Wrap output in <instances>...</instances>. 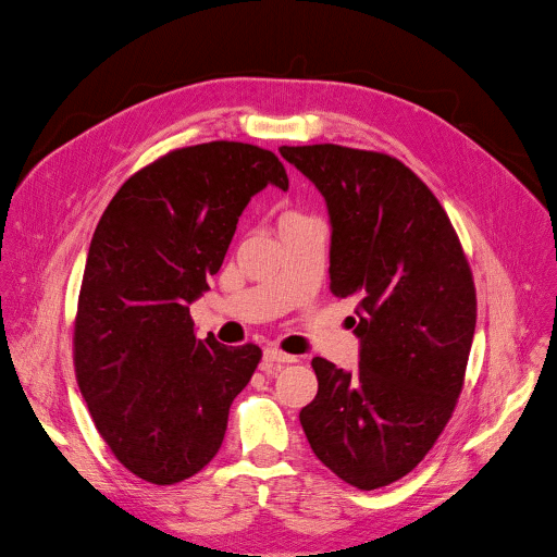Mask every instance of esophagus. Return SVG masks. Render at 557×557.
Listing matches in <instances>:
<instances>
[{"instance_id":"34e87169","label":"esophagus","mask_w":557,"mask_h":557,"mask_svg":"<svg viewBox=\"0 0 557 557\" xmlns=\"http://www.w3.org/2000/svg\"><path fill=\"white\" fill-rule=\"evenodd\" d=\"M295 361H297L295 355H286V352L277 350V348H267L264 350V359H262V370H264V374L273 376L284 363H295Z\"/></svg>"}]
</instances>
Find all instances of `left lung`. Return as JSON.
I'll use <instances>...</instances> for the list:
<instances>
[{
	"instance_id": "left-lung-1",
	"label": "left lung",
	"mask_w": 557,
	"mask_h": 557,
	"mask_svg": "<svg viewBox=\"0 0 557 557\" xmlns=\"http://www.w3.org/2000/svg\"><path fill=\"white\" fill-rule=\"evenodd\" d=\"M326 198L331 290L357 299L359 368L314 357L299 423L348 485L370 492L410 473L456 408L475 329V286L430 187L401 161L333 143L280 147Z\"/></svg>"
}]
</instances>
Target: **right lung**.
I'll return each mask as SVG.
<instances>
[{"label":"right lung","instance_id":"add662e5","mask_svg":"<svg viewBox=\"0 0 557 557\" xmlns=\"http://www.w3.org/2000/svg\"><path fill=\"white\" fill-rule=\"evenodd\" d=\"M267 185L288 189L269 149L181 147L129 176L95 228L74 317L76 383L116 460L151 485L209 465L262 359L256 344L196 339L189 304Z\"/></svg>","mask_w":557,"mask_h":557}]
</instances>
